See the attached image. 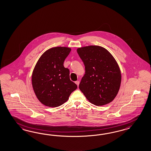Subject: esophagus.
Wrapping results in <instances>:
<instances>
[{"label":"esophagus","instance_id":"34e87169","mask_svg":"<svg viewBox=\"0 0 151 151\" xmlns=\"http://www.w3.org/2000/svg\"><path fill=\"white\" fill-rule=\"evenodd\" d=\"M76 83V84L77 85V86H79V81H76V82H75Z\"/></svg>","mask_w":151,"mask_h":151}]
</instances>
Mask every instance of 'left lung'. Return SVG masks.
Here are the masks:
<instances>
[{
	"label": "left lung",
	"instance_id": "8db88e82",
	"mask_svg": "<svg viewBox=\"0 0 151 151\" xmlns=\"http://www.w3.org/2000/svg\"><path fill=\"white\" fill-rule=\"evenodd\" d=\"M85 66L79 88L91 103L102 106L111 102L119 91L120 69L110 53L99 46L77 49Z\"/></svg>",
	"mask_w": 151,
	"mask_h": 151
}]
</instances>
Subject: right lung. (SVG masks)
Here are the masks:
<instances>
[{
	"mask_svg": "<svg viewBox=\"0 0 151 151\" xmlns=\"http://www.w3.org/2000/svg\"><path fill=\"white\" fill-rule=\"evenodd\" d=\"M70 48L56 47L44 52L35 67L32 84L39 101L49 107H57L66 102L77 86L69 78V69L63 63Z\"/></svg>",
	"mask_w": 151,
	"mask_h": 151,
	"instance_id": "right-lung-1",
	"label": "right lung"
}]
</instances>
